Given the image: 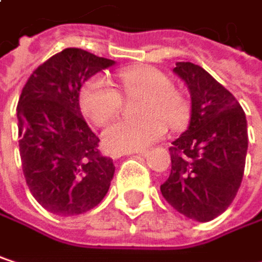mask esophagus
Here are the masks:
<instances>
[{"label": "esophagus", "instance_id": "34e87169", "mask_svg": "<svg viewBox=\"0 0 262 262\" xmlns=\"http://www.w3.org/2000/svg\"><path fill=\"white\" fill-rule=\"evenodd\" d=\"M135 153L147 155V151H138V150H118V151H112V158H114V159H118V158H121V156H126V155H135Z\"/></svg>", "mask_w": 262, "mask_h": 262}]
</instances>
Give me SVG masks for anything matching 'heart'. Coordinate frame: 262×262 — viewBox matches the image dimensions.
Segmentation results:
<instances>
[{"label": "heart", "instance_id": "obj_1", "mask_svg": "<svg viewBox=\"0 0 262 262\" xmlns=\"http://www.w3.org/2000/svg\"><path fill=\"white\" fill-rule=\"evenodd\" d=\"M127 94H144L139 112L145 114L136 120H117L103 132L104 144L112 150H138L162 138L165 123L170 127L181 126L188 106L183 95L173 88L171 79L153 67H129L118 73ZM123 106L121 94L103 77H92L81 88L80 107L95 124H106Z\"/></svg>", "mask_w": 262, "mask_h": 262}]
</instances>
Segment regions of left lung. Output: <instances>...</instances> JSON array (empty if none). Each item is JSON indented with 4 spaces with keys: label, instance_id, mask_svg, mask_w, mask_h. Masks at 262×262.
<instances>
[{
    "label": "left lung",
    "instance_id": "1",
    "mask_svg": "<svg viewBox=\"0 0 262 262\" xmlns=\"http://www.w3.org/2000/svg\"><path fill=\"white\" fill-rule=\"evenodd\" d=\"M173 73L191 94V118L170 147L171 173L161 192L178 212L203 223L235 199L246 165L247 121L235 97L202 67L178 62Z\"/></svg>",
    "mask_w": 262,
    "mask_h": 262
}]
</instances>
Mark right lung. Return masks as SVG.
I'll list each match as a JSON object with an SVG mask.
<instances>
[{
  "instance_id": "obj_1",
  "label": "right lung",
  "mask_w": 262,
  "mask_h": 262,
  "mask_svg": "<svg viewBox=\"0 0 262 262\" xmlns=\"http://www.w3.org/2000/svg\"><path fill=\"white\" fill-rule=\"evenodd\" d=\"M111 59L65 48L37 67L23 88L16 115L27 185L47 211L70 217L95 208L115 173L80 112V88Z\"/></svg>"
}]
</instances>
